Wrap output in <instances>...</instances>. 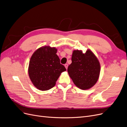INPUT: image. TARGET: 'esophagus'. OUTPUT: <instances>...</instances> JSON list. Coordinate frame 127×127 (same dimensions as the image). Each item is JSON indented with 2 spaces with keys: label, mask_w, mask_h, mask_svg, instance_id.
Masks as SVG:
<instances>
[{
  "label": "esophagus",
  "mask_w": 127,
  "mask_h": 127,
  "mask_svg": "<svg viewBox=\"0 0 127 127\" xmlns=\"http://www.w3.org/2000/svg\"><path fill=\"white\" fill-rule=\"evenodd\" d=\"M64 66H65V68H66V69H67V67H68V64H65L64 65Z\"/></svg>",
  "instance_id": "obj_1"
}]
</instances>
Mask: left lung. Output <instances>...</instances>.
I'll return each mask as SVG.
<instances>
[{"mask_svg":"<svg viewBox=\"0 0 127 127\" xmlns=\"http://www.w3.org/2000/svg\"><path fill=\"white\" fill-rule=\"evenodd\" d=\"M71 60L67 72L73 83L82 90L92 88L97 81L100 72V64L95 55L90 50L85 53L74 50Z\"/></svg>","mask_w":127,"mask_h":127,"instance_id":"obj_1","label":"left lung"}]
</instances>
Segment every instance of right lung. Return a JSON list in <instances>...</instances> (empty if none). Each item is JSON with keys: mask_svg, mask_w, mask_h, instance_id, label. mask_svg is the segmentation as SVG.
Wrapping results in <instances>:
<instances>
[{"mask_svg": "<svg viewBox=\"0 0 127 127\" xmlns=\"http://www.w3.org/2000/svg\"><path fill=\"white\" fill-rule=\"evenodd\" d=\"M57 49L49 46L37 49L32 55L28 67V74L35 87L46 91L55 86L61 73L66 69L60 63Z\"/></svg>", "mask_w": 127, "mask_h": 127, "instance_id": "add662e5", "label": "right lung"}]
</instances>
